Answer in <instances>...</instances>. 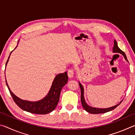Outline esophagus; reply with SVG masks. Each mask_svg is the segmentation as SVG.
Instances as JSON below:
<instances>
[{
	"mask_svg": "<svg viewBox=\"0 0 135 135\" xmlns=\"http://www.w3.org/2000/svg\"><path fill=\"white\" fill-rule=\"evenodd\" d=\"M74 76V70L73 69H70L68 71V76L70 78H71Z\"/></svg>",
	"mask_w": 135,
	"mask_h": 135,
	"instance_id": "esophagus-1",
	"label": "esophagus"
}]
</instances>
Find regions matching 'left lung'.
Masks as SVG:
<instances>
[{
	"mask_svg": "<svg viewBox=\"0 0 135 135\" xmlns=\"http://www.w3.org/2000/svg\"><path fill=\"white\" fill-rule=\"evenodd\" d=\"M114 47H113V52H115V53H119L122 54L123 56L124 57V58L126 60L127 62H128V60L127 59V57L125 53L123 51H122V50H121L119 47L118 46V45H117V43L116 41L114 40ZM79 86H80V89H81V104H82V106H83V108L85 109V110L88 112V113H91V114H101V113H105L107 112H108V111H110L113 110V109H115L116 107H118L119 105L121 104V102H122V100L121 101L119 104L116 105L115 106H113V107H109V108H93V107H90L89 106L88 104H86V102H85V100H84V88L83 86L81 85V83L79 82Z\"/></svg>",
	"mask_w": 135,
	"mask_h": 135,
	"instance_id": "8db88e82",
	"label": "left lung"
}]
</instances>
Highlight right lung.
<instances>
[{"label":"right lung","instance_id":"1","mask_svg":"<svg viewBox=\"0 0 135 135\" xmlns=\"http://www.w3.org/2000/svg\"><path fill=\"white\" fill-rule=\"evenodd\" d=\"M12 52H11V53H12ZM9 56L7 62L6 63V66L7 65L9 59ZM68 79V77L67 71L56 75V77H55L51 88L50 89V90L47 95L42 99L36 102L22 100L17 97L11 92L9 88L6 80V83L13 100L20 108L31 113L36 114H46L51 113L55 109L59 102L61 89H62L64 86H65L67 84Z\"/></svg>","mask_w":135,"mask_h":135}]
</instances>
